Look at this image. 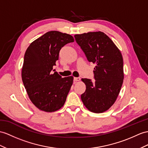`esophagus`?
Here are the masks:
<instances>
[{
    "label": "esophagus",
    "instance_id": "1",
    "mask_svg": "<svg viewBox=\"0 0 148 148\" xmlns=\"http://www.w3.org/2000/svg\"><path fill=\"white\" fill-rule=\"evenodd\" d=\"M80 80V78L79 77H74V81H76V82H78Z\"/></svg>",
    "mask_w": 148,
    "mask_h": 148
}]
</instances>
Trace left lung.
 Masks as SVG:
<instances>
[{
  "label": "left lung",
  "instance_id": "left-lung-1",
  "mask_svg": "<svg viewBox=\"0 0 148 148\" xmlns=\"http://www.w3.org/2000/svg\"><path fill=\"white\" fill-rule=\"evenodd\" d=\"M89 62L95 64V83L87 78L81 99L88 110L102 113L109 109L119 94L124 80L123 58L120 50L104 32H88L74 36Z\"/></svg>",
  "mask_w": 148,
  "mask_h": 148
}]
</instances>
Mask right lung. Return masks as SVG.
<instances>
[{"label":"right lung","instance_id":"right-lung-1","mask_svg":"<svg viewBox=\"0 0 148 148\" xmlns=\"http://www.w3.org/2000/svg\"><path fill=\"white\" fill-rule=\"evenodd\" d=\"M73 41L70 34L51 31L32 42L26 49L21 76L29 98L39 110L53 112L66 101L73 77L62 78L53 72V67L62 47Z\"/></svg>","mask_w":148,"mask_h":148}]
</instances>
